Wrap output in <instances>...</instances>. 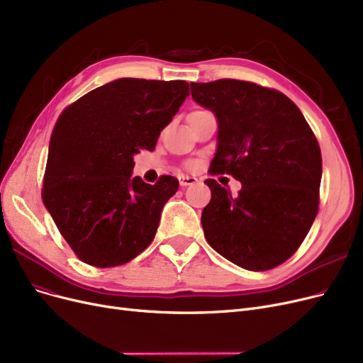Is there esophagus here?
<instances>
[{"mask_svg": "<svg viewBox=\"0 0 363 363\" xmlns=\"http://www.w3.org/2000/svg\"><path fill=\"white\" fill-rule=\"evenodd\" d=\"M196 182H197V178L189 177V174H182V177H179V185L181 186H189V185H193Z\"/></svg>", "mask_w": 363, "mask_h": 363, "instance_id": "obj_1", "label": "esophagus"}]
</instances>
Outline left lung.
<instances>
[{
	"mask_svg": "<svg viewBox=\"0 0 363 363\" xmlns=\"http://www.w3.org/2000/svg\"><path fill=\"white\" fill-rule=\"evenodd\" d=\"M193 100L218 121L211 173L242 184L232 196L206 179L202 212L208 244L247 271H267L302 244L318 209L320 146L299 107L284 94L236 79L190 84Z\"/></svg>",
	"mask_w": 363,
	"mask_h": 363,
	"instance_id": "8db88e82",
	"label": "left lung"
}]
</instances>
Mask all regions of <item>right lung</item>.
I'll list each match as a JSON object with an SVG mask.
<instances>
[{
  "instance_id": "obj_1",
  "label": "right lung",
  "mask_w": 363,
  "mask_h": 363,
  "mask_svg": "<svg viewBox=\"0 0 363 363\" xmlns=\"http://www.w3.org/2000/svg\"><path fill=\"white\" fill-rule=\"evenodd\" d=\"M189 96L185 80L123 77L60 115L49 142L43 203L82 262L119 266L152 242L179 182L161 177L150 185L133 178V155L154 151Z\"/></svg>"
}]
</instances>
